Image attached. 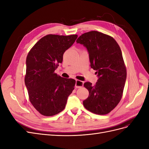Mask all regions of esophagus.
<instances>
[{"label": "esophagus", "instance_id": "obj_1", "mask_svg": "<svg viewBox=\"0 0 149 149\" xmlns=\"http://www.w3.org/2000/svg\"><path fill=\"white\" fill-rule=\"evenodd\" d=\"M83 84H84L83 81H80V80H76V83H75V87H76V88H81V87H83Z\"/></svg>", "mask_w": 149, "mask_h": 149}]
</instances>
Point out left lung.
Here are the masks:
<instances>
[{"label":"left lung","instance_id":"8db88e82","mask_svg":"<svg viewBox=\"0 0 149 149\" xmlns=\"http://www.w3.org/2000/svg\"><path fill=\"white\" fill-rule=\"evenodd\" d=\"M76 42L87 48L90 66L98 76L95 85L84 84L89 96L83 101V106L94 114L109 113L121 100L127 76L120 47L111 36L97 31L82 34Z\"/></svg>","mask_w":149,"mask_h":149}]
</instances>
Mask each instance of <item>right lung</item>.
I'll use <instances>...</instances> for the list:
<instances>
[{"label":"right lung","mask_w":149,"mask_h":149,"mask_svg":"<svg viewBox=\"0 0 149 149\" xmlns=\"http://www.w3.org/2000/svg\"><path fill=\"white\" fill-rule=\"evenodd\" d=\"M77 37V35H47L28 53L25 83L30 102L42 115L52 116L60 113L73 91L76 81L62 78L55 71L62 63L65 51Z\"/></svg>","instance_id":"add662e5"}]
</instances>
